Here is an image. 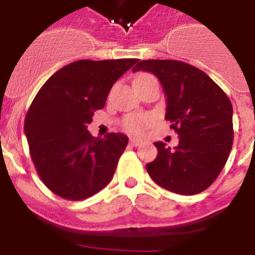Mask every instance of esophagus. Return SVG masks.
Masks as SVG:
<instances>
[{
    "mask_svg": "<svg viewBox=\"0 0 255 255\" xmlns=\"http://www.w3.org/2000/svg\"><path fill=\"white\" fill-rule=\"evenodd\" d=\"M142 143H143L142 140L135 139V138H130V139H129V144L132 146H138V145H140V144H142Z\"/></svg>",
    "mask_w": 255,
    "mask_h": 255,
    "instance_id": "1",
    "label": "esophagus"
}]
</instances>
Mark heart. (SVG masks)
Wrapping results in <instances>:
<instances>
[{
	"mask_svg": "<svg viewBox=\"0 0 255 255\" xmlns=\"http://www.w3.org/2000/svg\"><path fill=\"white\" fill-rule=\"evenodd\" d=\"M145 78H151V75H149V74H139V75L137 76V79H145ZM151 122H153V117H151V116L130 115L123 118L122 125H123V128H125L127 132L140 133L144 128H145L146 126L150 125Z\"/></svg>",
	"mask_w": 255,
	"mask_h": 255,
	"instance_id": "b5f03b06",
	"label": "heart"
}]
</instances>
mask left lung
<instances>
[{
  "instance_id": "left-lung-1",
  "label": "left lung",
  "mask_w": 255,
  "mask_h": 255,
  "mask_svg": "<svg viewBox=\"0 0 255 255\" xmlns=\"http://www.w3.org/2000/svg\"><path fill=\"white\" fill-rule=\"evenodd\" d=\"M153 73L165 91L166 115L180 137L171 149L156 142L149 176L180 195L205 191L220 175L233 145V109L222 89L206 73L179 60H142L133 71Z\"/></svg>"
}]
</instances>
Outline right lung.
Listing matches in <instances>:
<instances>
[{"instance_id":"1","label":"right lung","mask_w":255,"mask_h":255,"mask_svg":"<svg viewBox=\"0 0 255 255\" xmlns=\"http://www.w3.org/2000/svg\"><path fill=\"white\" fill-rule=\"evenodd\" d=\"M137 61H74L53 74L35 95L24 133L37 174L51 192L80 201L111 181L128 138L121 133L94 138L87 125L105 107L112 85Z\"/></svg>"}]
</instances>
